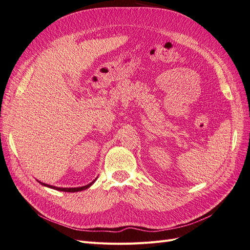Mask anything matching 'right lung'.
<instances>
[{
    "mask_svg": "<svg viewBox=\"0 0 250 250\" xmlns=\"http://www.w3.org/2000/svg\"><path fill=\"white\" fill-rule=\"evenodd\" d=\"M96 181V179L94 181H92V183L84 186V187H80V188H57V187H53V186H50V185H46V184H42L40 181V184H42V186L44 187H48V188H54V190H57V191H62V192H69V193H73V192H79V191H83L85 190V188H89L90 186H92L94 183Z\"/></svg>",
    "mask_w": 250,
    "mask_h": 250,
    "instance_id": "add662e5",
    "label": "right lung"
}]
</instances>
